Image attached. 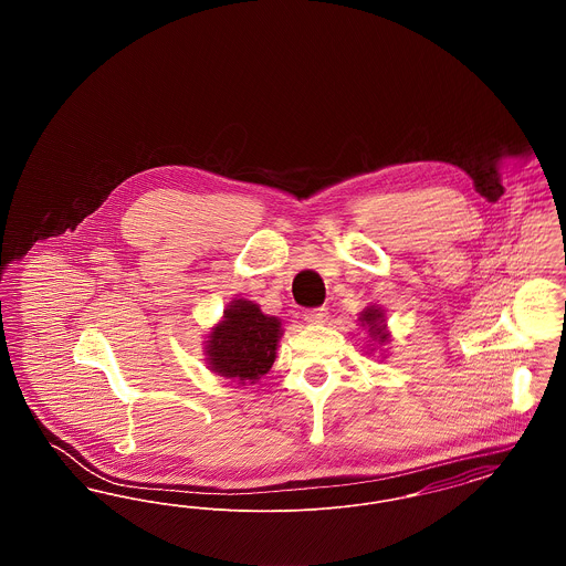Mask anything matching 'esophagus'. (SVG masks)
Segmentation results:
<instances>
[{"label":"esophagus","instance_id":"obj_1","mask_svg":"<svg viewBox=\"0 0 566 566\" xmlns=\"http://www.w3.org/2000/svg\"><path fill=\"white\" fill-rule=\"evenodd\" d=\"M303 318L310 324H323L328 318V310L326 307H314V310H305Z\"/></svg>","mask_w":566,"mask_h":566}]
</instances>
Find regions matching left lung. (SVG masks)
<instances>
[{"mask_svg": "<svg viewBox=\"0 0 566 566\" xmlns=\"http://www.w3.org/2000/svg\"><path fill=\"white\" fill-rule=\"evenodd\" d=\"M360 321L371 326L369 331H371V335L377 337L379 342H386V339H388V335L384 333V324H381L384 321H381V312H379V310H376V307H369V310L363 314V318H360Z\"/></svg>", "mask_w": 566, "mask_h": 566, "instance_id": "left-lung-1", "label": "left lung"}]
</instances>
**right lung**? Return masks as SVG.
Returning a JSON list of instances; mask_svg holds the SVG:
<instances>
[{
	"label": "right lung",
	"mask_w": 566,
	"mask_h": 566,
	"mask_svg": "<svg viewBox=\"0 0 566 566\" xmlns=\"http://www.w3.org/2000/svg\"><path fill=\"white\" fill-rule=\"evenodd\" d=\"M280 321L265 316L252 301H235L208 342V360L216 374L240 384L265 376L275 360Z\"/></svg>",
	"instance_id": "right-lung-1"
}]
</instances>
